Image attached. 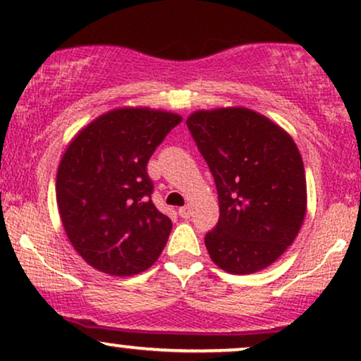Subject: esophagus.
<instances>
[{"label":"esophagus","mask_w":361,"mask_h":361,"mask_svg":"<svg viewBox=\"0 0 361 361\" xmlns=\"http://www.w3.org/2000/svg\"><path fill=\"white\" fill-rule=\"evenodd\" d=\"M178 214H180V217H183V219H188L190 215H192V207H190V205H185V207H181V209L178 210Z\"/></svg>","instance_id":"1"}]
</instances>
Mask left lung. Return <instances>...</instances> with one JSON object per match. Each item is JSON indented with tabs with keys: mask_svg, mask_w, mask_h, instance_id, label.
<instances>
[{
	"mask_svg": "<svg viewBox=\"0 0 361 361\" xmlns=\"http://www.w3.org/2000/svg\"><path fill=\"white\" fill-rule=\"evenodd\" d=\"M219 193V222L205 235L224 271L264 270L299 234L307 185L299 149L264 115L243 106L198 110L186 120Z\"/></svg>",
	"mask_w": 361,
	"mask_h": 361,
	"instance_id": "obj_1",
	"label": "left lung"
}]
</instances>
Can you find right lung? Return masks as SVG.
<instances>
[{
	"label": "right lung",
	"mask_w": 361,
	"mask_h": 361,
	"mask_svg": "<svg viewBox=\"0 0 361 361\" xmlns=\"http://www.w3.org/2000/svg\"><path fill=\"white\" fill-rule=\"evenodd\" d=\"M181 117L115 109L81 128L62 156L56 198L66 235L86 263L111 276L147 270L173 224L152 204L149 157Z\"/></svg>",
	"instance_id": "add662e5"
}]
</instances>
